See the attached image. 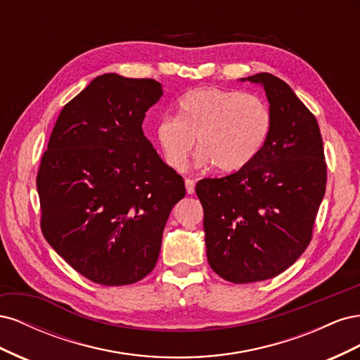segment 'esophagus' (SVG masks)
<instances>
[{
  "mask_svg": "<svg viewBox=\"0 0 360 360\" xmlns=\"http://www.w3.org/2000/svg\"><path fill=\"white\" fill-rule=\"evenodd\" d=\"M184 184H186V192L188 195H192L195 192V181L191 180V179H186V181H184Z\"/></svg>",
  "mask_w": 360,
  "mask_h": 360,
  "instance_id": "34e87169",
  "label": "esophagus"
}]
</instances>
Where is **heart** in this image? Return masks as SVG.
<instances>
[{"label": "heart", "instance_id": "b5f03b06", "mask_svg": "<svg viewBox=\"0 0 360 360\" xmlns=\"http://www.w3.org/2000/svg\"><path fill=\"white\" fill-rule=\"evenodd\" d=\"M271 112L261 97L217 86H201L183 94L177 117H162L155 138L163 160L174 171H184L195 139L197 167L213 165L231 174L246 168L267 143Z\"/></svg>", "mask_w": 360, "mask_h": 360}]
</instances>
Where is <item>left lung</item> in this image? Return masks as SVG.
Instances as JSON below:
<instances>
[{"label":"left lung","mask_w":360,"mask_h":360,"mask_svg":"<svg viewBox=\"0 0 360 360\" xmlns=\"http://www.w3.org/2000/svg\"><path fill=\"white\" fill-rule=\"evenodd\" d=\"M240 81L263 86L271 130L257 158L222 179L200 180L207 259L225 281L275 278L308 248L326 192L317 118L290 85L270 73Z\"/></svg>","instance_id":"obj_1"}]
</instances>
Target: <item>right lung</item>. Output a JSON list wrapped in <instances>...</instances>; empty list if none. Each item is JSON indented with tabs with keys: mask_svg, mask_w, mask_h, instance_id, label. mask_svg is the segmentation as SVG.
Returning a JSON list of instances; mask_svg holds the SVG:
<instances>
[{
	"mask_svg": "<svg viewBox=\"0 0 360 360\" xmlns=\"http://www.w3.org/2000/svg\"><path fill=\"white\" fill-rule=\"evenodd\" d=\"M155 79L94 78L60 112L37 174L41 231L53 250L96 284L129 285L158 263L181 176L144 136L162 97Z\"/></svg>",
	"mask_w": 360,
	"mask_h": 360,
	"instance_id": "right-lung-1",
	"label": "right lung"
}]
</instances>
